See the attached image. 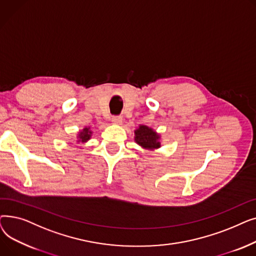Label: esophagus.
Here are the masks:
<instances>
[{"label":"esophagus","mask_w":256,"mask_h":256,"mask_svg":"<svg viewBox=\"0 0 256 256\" xmlns=\"http://www.w3.org/2000/svg\"><path fill=\"white\" fill-rule=\"evenodd\" d=\"M111 120H112V122L114 124H121V122H122V117H121V116H113Z\"/></svg>","instance_id":"obj_1"}]
</instances>
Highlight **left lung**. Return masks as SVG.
Masks as SVG:
<instances>
[{
  "instance_id": "1",
  "label": "left lung",
  "mask_w": 256,
  "mask_h": 256,
  "mask_svg": "<svg viewBox=\"0 0 256 256\" xmlns=\"http://www.w3.org/2000/svg\"><path fill=\"white\" fill-rule=\"evenodd\" d=\"M135 141L144 150H154L160 147L158 134L146 126H140L135 130Z\"/></svg>"
}]
</instances>
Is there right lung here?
<instances>
[{"instance_id": "obj_1", "label": "right lung", "mask_w": 256, "mask_h": 256, "mask_svg": "<svg viewBox=\"0 0 256 256\" xmlns=\"http://www.w3.org/2000/svg\"><path fill=\"white\" fill-rule=\"evenodd\" d=\"M92 135V132L90 130V128H84L82 130L78 132V143H86L88 140H90Z\"/></svg>"}]
</instances>
